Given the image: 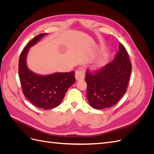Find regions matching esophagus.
<instances>
[{"mask_svg": "<svg viewBox=\"0 0 154 154\" xmlns=\"http://www.w3.org/2000/svg\"><path fill=\"white\" fill-rule=\"evenodd\" d=\"M75 77L77 80H83L85 78V73L82 70H77L75 72Z\"/></svg>", "mask_w": 154, "mask_h": 154, "instance_id": "esophagus-1", "label": "esophagus"}]
</instances>
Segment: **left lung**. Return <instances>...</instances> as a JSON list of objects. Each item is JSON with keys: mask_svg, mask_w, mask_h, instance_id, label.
Returning <instances> with one entry per match:
<instances>
[{"mask_svg": "<svg viewBox=\"0 0 154 154\" xmlns=\"http://www.w3.org/2000/svg\"><path fill=\"white\" fill-rule=\"evenodd\" d=\"M132 64L124 46L119 44V51L113 61L97 71H86L87 96L89 105L95 109H105L115 105L127 90Z\"/></svg>", "mask_w": 154, "mask_h": 154, "instance_id": "left-lung-1", "label": "left lung"}]
</instances>
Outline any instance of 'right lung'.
Wrapping results in <instances>:
<instances>
[{
	"label": "right lung",
	"mask_w": 154,
	"mask_h": 154,
	"mask_svg": "<svg viewBox=\"0 0 154 154\" xmlns=\"http://www.w3.org/2000/svg\"><path fill=\"white\" fill-rule=\"evenodd\" d=\"M47 34L41 33L34 37L22 51L18 62L23 93L32 105L45 110L54 109L61 103L68 88L76 81L74 71L42 76L32 72L27 67L26 58L29 48Z\"/></svg>",
	"instance_id": "right-lung-1"
}]
</instances>
